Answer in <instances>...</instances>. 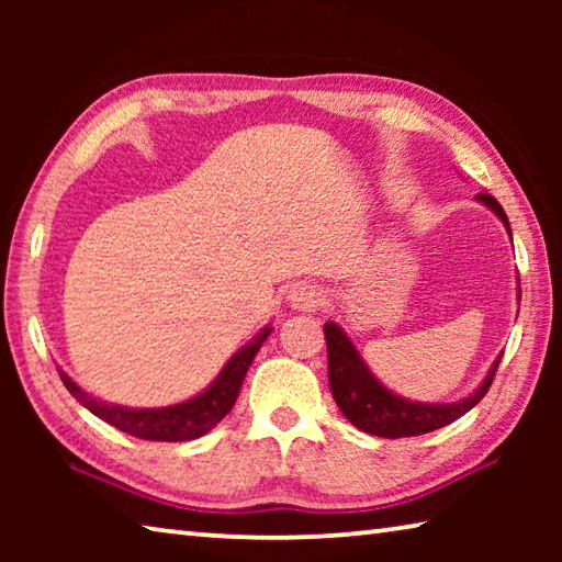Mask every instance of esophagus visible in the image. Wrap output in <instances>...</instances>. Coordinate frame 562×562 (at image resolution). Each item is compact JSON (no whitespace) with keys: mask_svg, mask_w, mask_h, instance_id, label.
I'll return each instance as SVG.
<instances>
[{"mask_svg":"<svg viewBox=\"0 0 562 562\" xmlns=\"http://www.w3.org/2000/svg\"><path fill=\"white\" fill-rule=\"evenodd\" d=\"M288 300H290V304H292L294 310H315V307H319L322 294H319V290L315 288V284L300 282V284H294V288L290 290Z\"/></svg>","mask_w":562,"mask_h":562,"instance_id":"esophagus-1","label":"esophagus"}]
</instances>
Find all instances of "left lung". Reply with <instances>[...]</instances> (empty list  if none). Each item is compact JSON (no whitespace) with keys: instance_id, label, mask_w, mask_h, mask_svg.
<instances>
[{"instance_id":"1","label":"left lung","mask_w":562,"mask_h":562,"mask_svg":"<svg viewBox=\"0 0 562 562\" xmlns=\"http://www.w3.org/2000/svg\"><path fill=\"white\" fill-rule=\"evenodd\" d=\"M479 201L491 207L493 213L501 217L510 233L508 215L503 213L501 203L488 193L475 195ZM520 300V288H518ZM325 339H327V364H329V389L335 396L337 406L341 408L351 424L364 434L382 436V439H404V436H422L441 426H449L456 418H461L465 412L481 402L493 384L496 369L501 364V355L493 361L483 384L475 389L461 402L453 404H424V402H408V398L398 396L379 382V379L369 372L364 359L351 345V339L345 335V329L335 322L325 325Z\"/></svg>"}]
</instances>
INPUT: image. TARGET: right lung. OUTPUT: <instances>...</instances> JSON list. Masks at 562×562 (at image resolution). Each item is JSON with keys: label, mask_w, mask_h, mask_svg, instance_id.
I'll return each mask as SVG.
<instances>
[{"label": "right lung", "mask_w": 562, "mask_h": 562, "mask_svg": "<svg viewBox=\"0 0 562 562\" xmlns=\"http://www.w3.org/2000/svg\"><path fill=\"white\" fill-rule=\"evenodd\" d=\"M270 327H265L250 345H245L237 355L227 361L223 372L217 374L215 382L193 398L183 404L164 406V408H128L119 404H106L99 398L89 396L83 389L74 382L69 374L59 369V376L69 394L89 408L93 416L116 426L119 431L136 436L144 441H193L201 439L215 424H221L225 414L231 412L237 394H240L243 379L250 369L255 355L262 347V341L270 337Z\"/></svg>", "instance_id": "1"}]
</instances>
